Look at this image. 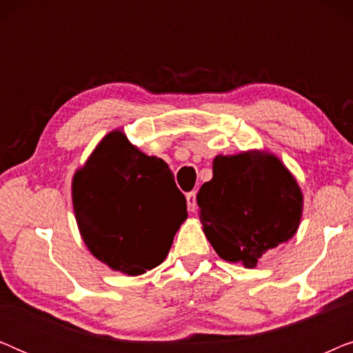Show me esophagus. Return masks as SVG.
<instances>
[{
    "label": "esophagus",
    "instance_id": "esophagus-1",
    "mask_svg": "<svg viewBox=\"0 0 353 353\" xmlns=\"http://www.w3.org/2000/svg\"><path fill=\"white\" fill-rule=\"evenodd\" d=\"M196 191H191L186 194V202H188V209L191 212H194L197 209V199H196Z\"/></svg>",
    "mask_w": 353,
    "mask_h": 353
}]
</instances>
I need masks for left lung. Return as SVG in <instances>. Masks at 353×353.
<instances>
[{
	"label": "left lung",
	"mask_w": 353,
	"mask_h": 353,
	"mask_svg": "<svg viewBox=\"0 0 353 353\" xmlns=\"http://www.w3.org/2000/svg\"><path fill=\"white\" fill-rule=\"evenodd\" d=\"M214 178L197 194L204 233L226 262L255 268L268 250L297 233L303 194L286 165L272 152L216 156Z\"/></svg>",
	"instance_id": "obj_1"
}]
</instances>
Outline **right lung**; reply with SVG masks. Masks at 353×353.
<instances>
[{
	"label": "right lung",
	"mask_w": 353,
	"mask_h": 353,
	"mask_svg": "<svg viewBox=\"0 0 353 353\" xmlns=\"http://www.w3.org/2000/svg\"><path fill=\"white\" fill-rule=\"evenodd\" d=\"M72 202L90 252L128 276L161 265L188 219L167 163L139 151L122 130L105 134L75 172Z\"/></svg>",
	"instance_id": "right-lung-1"
}]
</instances>
